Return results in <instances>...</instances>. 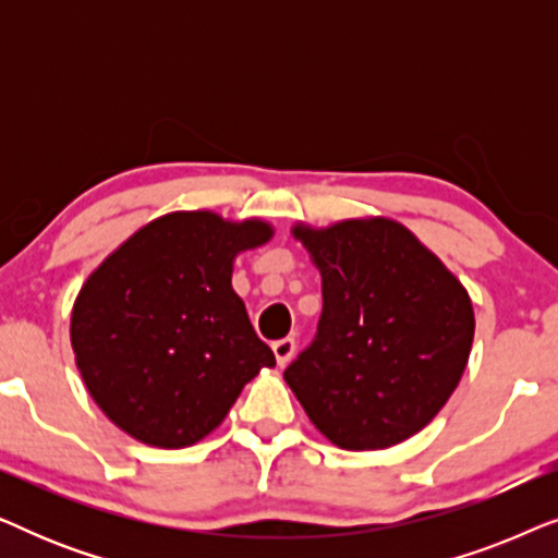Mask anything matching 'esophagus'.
<instances>
[{
	"instance_id": "esophagus-1",
	"label": "esophagus",
	"mask_w": 558,
	"mask_h": 558,
	"mask_svg": "<svg viewBox=\"0 0 558 558\" xmlns=\"http://www.w3.org/2000/svg\"><path fill=\"white\" fill-rule=\"evenodd\" d=\"M271 350H274V355H277V363L287 365L296 353V342H294V338H281V340L274 342Z\"/></svg>"
}]
</instances>
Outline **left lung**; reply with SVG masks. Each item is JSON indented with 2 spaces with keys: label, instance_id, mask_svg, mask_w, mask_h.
I'll return each mask as SVG.
<instances>
[{
  "label": "left lung",
  "instance_id": "8db88e82",
  "mask_svg": "<svg viewBox=\"0 0 558 558\" xmlns=\"http://www.w3.org/2000/svg\"><path fill=\"white\" fill-rule=\"evenodd\" d=\"M323 277L317 335L284 371L312 424L342 449L422 432L460 384L475 315L452 271L388 218L294 226Z\"/></svg>",
  "mask_w": 558,
  "mask_h": 558
}]
</instances>
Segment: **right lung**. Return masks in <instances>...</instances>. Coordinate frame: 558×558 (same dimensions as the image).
Returning <instances> with one entry per match:
<instances>
[{
  "instance_id": "obj_1",
  "label": "right lung",
  "mask_w": 558,
  "mask_h": 558,
  "mask_svg": "<svg viewBox=\"0 0 558 558\" xmlns=\"http://www.w3.org/2000/svg\"><path fill=\"white\" fill-rule=\"evenodd\" d=\"M264 220L170 213L121 243L83 284L71 342L106 416L144 445L180 449L223 422L277 365L233 292V258L271 239Z\"/></svg>"
}]
</instances>
